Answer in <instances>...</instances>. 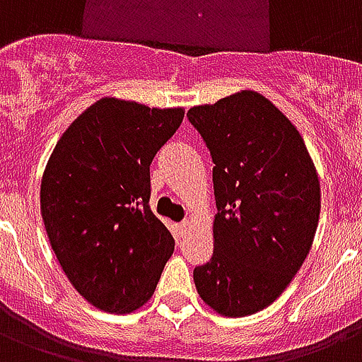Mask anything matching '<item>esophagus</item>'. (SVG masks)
I'll use <instances>...</instances> for the list:
<instances>
[{
    "label": "esophagus",
    "instance_id": "obj_1",
    "mask_svg": "<svg viewBox=\"0 0 362 362\" xmlns=\"http://www.w3.org/2000/svg\"><path fill=\"white\" fill-rule=\"evenodd\" d=\"M189 226H190L189 222L183 221V222H179V224H177V226H175V228H177V233H179V235H185V233L189 231Z\"/></svg>",
    "mask_w": 362,
    "mask_h": 362
}]
</instances>
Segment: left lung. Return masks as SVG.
<instances>
[{"instance_id": "obj_1", "label": "left lung", "mask_w": 362, "mask_h": 362, "mask_svg": "<svg viewBox=\"0 0 362 362\" xmlns=\"http://www.w3.org/2000/svg\"><path fill=\"white\" fill-rule=\"evenodd\" d=\"M213 158L215 252L194 267L199 297L222 316L269 306L314 241L320 183L297 129L273 103L241 91L189 110Z\"/></svg>"}]
</instances>
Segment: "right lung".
<instances>
[{
	"instance_id": "right-lung-1",
	"label": "right lung",
	"mask_w": 362,
	"mask_h": 362,
	"mask_svg": "<svg viewBox=\"0 0 362 362\" xmlns=\"http://www.w3.org/2000/svg\"><path fill=\"white\" fill-rule=\"evenodd\" d=\"M183 115L100 99L66 129L46 164V233L66 279L100 310L140 308L172 256V233L149 207V166Z\"/></svg>"
}]
</instances>
